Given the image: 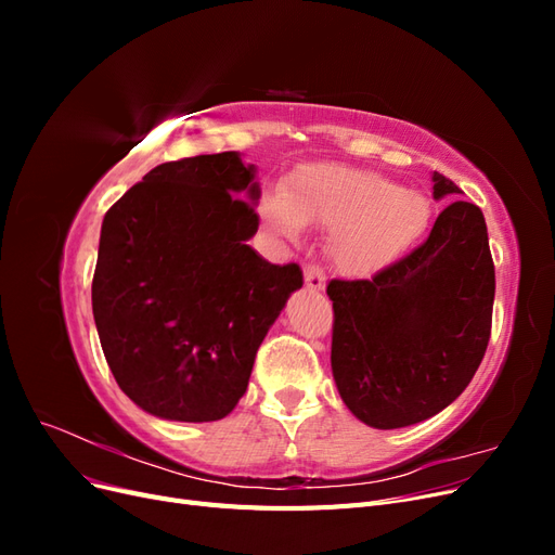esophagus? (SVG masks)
I'll list each match as a JSON object with an SVG mask.
<instances>
[{
  "label": "esophagus",
  "instance_id": "1",
  "mask_svg": "<svg viewBox=\"0 0 555 555\" xmlns=\"http://www.w3.org/2000/svg\"><path fill=\"white\" fill-rule=\"evenodd\" d=\"M306 284H308L310 292L324 289V284H326L324 268L319 266V263H308V266H306Z\"/></svg>",
  "mask_w": 555,
  "mask_h": 555
}]
</instances>
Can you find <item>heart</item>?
I'll use <instances>...</instances> for the list:
<instances>
[{
    "label": "heart",
    "mask_w": 555,
    "mask_h": 555,
    "mask_svg": "<svg viewBox=\"0 0 555 555\" xmlns=\"http://www.w3.org/2000/svg\"><path fill=\"white\" fill-rule=\"evenodd\" d=\"M259 212L275 233L296 238L304 224L333 233V255L349 271H373L422 236L430 206L377 173L300 166L284 190H268Z\"/></svg>",
    "instance_id": "1"
}]
</instances>
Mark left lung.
I'll return each mask as SVG.
<instances>
[{"mask_svg":"<svg viewBox=\"0 0 555 555\" xmlns=\"http://www.w3.org/2000/svg\"><path fill=\"white\" fill-rule=\"evenodd\" d=\"M433 194H461L433 173ZM331 367L373 428L424 422L456 400L491 338L495 266L479 206L451 201L428 238L371 280H331Z\"/></svg>","mask_w":555,"mask_h":555,"instance_id":"obj_1","label":"left lung"}]
</instances>
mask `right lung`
<instances>
[{
  "label": "right lung",
  "instance_id": "1",
  "mask_svg": "<svg viewBox=\"0 0 555 555\" xmlns=\"http://www.w3.org/2000/svg\"><path fill=\"white\" fill-rule=\"evenodd\" d=\"M255 166L238 153L166 162L108 208L92 312L117 386L171 422L224 418L247 389L257 349L292 292L298 263H268Z\"/></svg>",
  "mask_w": 555,
  "mask_h": 555
}]
</instances>
